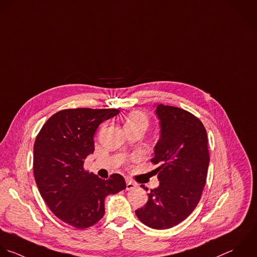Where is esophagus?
<instances>
[{
    "instance_id": "34e87169",
    "label": "esophagus",
    "mask_w": 257,
    "mask_h": 257,
    "mask_svg": "<svg viewBox=\"0 0 257 257\" xmlns=\"http://www.w3.org/2000/svg\"><path fill=\"white\" fill-rule=\"evenodd\" d=\"M138 185L136 183H134L133 181L131 180H127L126 181V190H132L134 188H136Z\"/></svg>"
}]
</instances>
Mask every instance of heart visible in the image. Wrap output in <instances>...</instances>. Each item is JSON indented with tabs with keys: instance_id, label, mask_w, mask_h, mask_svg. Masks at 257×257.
<instances>
[{
	"instance_id": "b5f03b06",
	"label": "heart",
	"mask_w": 257,
	"mask_h": 257,
	"mask_svg": "<svg viewBox=\"0 0 257 257\" xmlns=\"http://www.w3.org/2000/svg\"><path fill=\"white\" fill-rule=\"evenodd\" d=\"M149 125V119L147 115L141 111H133L129 113L125 119V128L143 127L147 128Z\"/></svg>"
}]
</instances>
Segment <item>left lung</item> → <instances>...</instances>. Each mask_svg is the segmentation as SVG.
Listing matches in <instances>:
<instances>
[{"label":"left lung","instance_id":"left-lung-1","mask_svg":"<svg viewBox=\"0 0 257 257\" xmlns=\"http://www.w3.org/2000/svg\"><path fill=\"white\" fill-rule=\"evenodd\" d=\"M156 114L161 130L151 162L159 165L154 171L160 184L135 213L148 227L168 229L186 219L201 198L209 165L208 140L202 122L190 112L159 104Z\"/></svg>","mask_w":257,"mask_h":257}]
</instances>
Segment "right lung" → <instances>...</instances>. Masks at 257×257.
<instances>
[{
  "label": "right lung",
  "mask_w": 257,
  "mask_h": 257,
  "mask_svg": "<svg viewBox=\"0 0 257 257\" xmlns=\"http://www.w3.org/2000/svg\"><path fill=\"white\" fill-rule=\"evenodd\" d=\"M118 109H65L43 125L34 144V177L50 210L65 223L84 229L105 213L104 200L126 188L122 175L104 180L84 169L93 153L98 126Z\"/></svg>",
  "instance_id": "1"
}]
</instances>
